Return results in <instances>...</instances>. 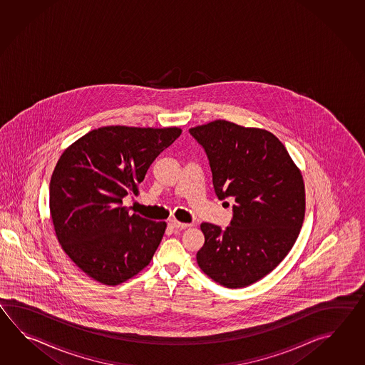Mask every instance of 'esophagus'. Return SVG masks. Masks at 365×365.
Instances as JSON below:
<instances>
[{
    "label": "esophagus",
    "instance_id": "obj_1",
    "mask_svg": "<svg viewBox=\"0 0 365 365\" xmlns=\"http://www.w3.org/2000/svg\"><path fill=\"white\" fill-rule=\"evenodd\" d=\"M170 225L173 227L175 230H185V228L190 227L192 225H189V223H181V222H178L176 219H172V220H170Z\"/></svg>",
    "mask_w": 365,
    "mask_h": 365
}]
</instances>
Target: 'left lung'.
Here are the masks:
<instances>
[{
	"label": "left lung",
	"mask_w": 365,
	"mask_h": 365,
	"mask_svg": "<svg viewBox=\"0 0 365 365\" xmlns=\"http://www.w3.org/2000/svg\"><path fill=\"white\" fill-rule=\"evenodd\" d=\"M201 145L220 201L233 198V217L222 230L202 223L197 253L202 272L227 288L262 279L287 256L305 214L302 172L272 133L215 120L189 129Z\"/></svg>",
	"instance_id": "obj_1"
}]
</instances>
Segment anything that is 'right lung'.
<instances>
[{"label":"right lung","mask_w":365,"mask_h":365,"mask_svg":"<svg viewBox=\"0 0 365 365\" xmlns=\"http://www.w3.org/2000/svg\"><path fill=\"white\" fill-rule=\"evenodd\" d=\"M181 134L179 128L103 126L66 148L49 184L56 236L78 267L116 286L143 270L167 223L129 214L128 194H138L148 167Z\"/></svg>","instance_id":"1"}]
</instances>
